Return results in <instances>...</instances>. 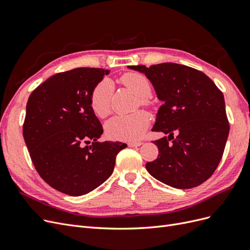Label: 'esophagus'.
<instances>
[{
	"label": "esophagus",
	"instance_id": "34e87169",
	"mask_svg": "<svg viewBox=\"0 0 250 250\" xmlns=\"http://www.w3.org/2000/svg\"><path fill=\"white\" fill-rule=\"evenodd\" d=\"M141 145H143L142 142H130V143H128V146H129V147H139Z\"/></svg>",
	"mask_w": 250,
	"mask_h": 250
}]
</instances>
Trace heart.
<instances>
[{"label":"heart","instance_id":"b5f03b06","mask_svg":"<svg viewBox=\"0 0 250 250\" xmlns=\"http://www.w3.org/2000/svg\"><path fill=\"white\" fill-rule=\"evenodd\" d=\"M121 81L137 95L143 106L150 107L152 103L148 99L151 93L149 79L139 73H126ZM113 83L109 79H103L94 87L90 95V106L98 117L104 118L111 111V97ZM149 116L145 111L139 110L129 115H119L110 119L106 124V131L112 139L120 141H138L145 134L149 126Z\"/></svg>","mask_w":250,"mask_h":250}]
</instances>
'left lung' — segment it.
<instances>
[{
	"label": "left lung",
	"instance_id": "8db88e82",
	"mask_svg": "<svg viewBox=\"0 0 250 250\" xmlns=\"http://www.w3.org/2000/svg\"><path fill=\"white\" fill-rule=\"evenodd\" d=\"M146 75L164 104L153 131L168 137L153 141L158 148L147 171L176 188H192L208 180L220 163L229 132L224 97L206 74L184 64L129 65Z\"/></svg>",
	"mask_w": 250,
	"mask_h": 250
}]
</instances>
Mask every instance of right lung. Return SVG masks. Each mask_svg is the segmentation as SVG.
Instances as JSON below:
<instances>
[{
  "label": "right lung",
  "mask_w": 250,
  "mask_h": 250,
  "mask_svg": "<svg viewBox=\"0 0 250 250\" xmlns=\"http://www.w3.org/2000/svg\"><path fill=\"white\" fill-rule=\"evenodd\" d=\"M109 71L77 67L58 73L30 95L22 135L40 176L55 190L81 196L102 185L127 145L98 142L103 133L90 106L94 87ZM93 141L90 146L84 144Z\"/></svg>",
  "instance_id": "right-lung-1"
}]
</instances>
